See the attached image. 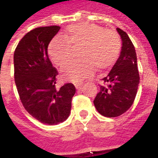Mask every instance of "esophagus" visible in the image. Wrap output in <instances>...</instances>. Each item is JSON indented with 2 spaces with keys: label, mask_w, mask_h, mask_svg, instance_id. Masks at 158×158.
I'll return each mask as SVG.
<instances>
[{
  "label": "esophagus",
  "mask_w": 158,
  "mask_h": 158,
  "mask_svg": "<svg viewBox=\"0 0 158 158\" xmlns=\"http://www.w3.org/2000/svg\"><path fill=\"white\" fill-rule=\"evenodd\" d=\"M73 85H74V86H75L76 89H79V88L82 86V83L81 82H74L73 83Z\"/></svg>",
  "instance_id": "obj_1"
}]
</instances>
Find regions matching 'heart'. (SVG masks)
Listing matches in <instances>:
<instances>
[{"mask_svg":"<svg viewBox=\"0 0 158 158\" xmlns=\"http://www.w3.org/2000/svg\"><path fill=\"white\" fill-rule=\"evenodd\" d=\"M62 38L49 43L47 52L56 66L64 65L71 57L72 48L81 46L80 61L71 62L62 70L63 79L73 82L81 81L91 76L96 69L103 70L115 62L121 51V39L113 29H104L92 23H78L62 31Z\"/></svg>","mask_w":158,"mask_h":158,"instance_id":"1","label":"heart"}]
</instances>
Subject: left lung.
Instances as JSON below:
<instances>
[{
	"label": "left lung",
	"instance_id": "8db88e82",
	"mask_svg": "<svg viewBox=\"0 0 158 158\" xmlns=\"http://www.w3.org/2000/svg\"><path fill=\"white\" fill-rule=\"evenodd\" d=\"M117 30L123 40L121 54L108 75L102 79L105 85L100 86L94 100L98 113L107 118L118 117L129 109L139 83L135 46L127 33L118 28Z\"/></svg>",
	"mask_w": 158,
	"mask_h": 158
}]
</instances>
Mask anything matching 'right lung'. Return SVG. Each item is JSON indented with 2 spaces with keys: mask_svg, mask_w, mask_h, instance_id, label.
I'll list each match as a JSON object with an SVG mask.
<instances>
[{
  "mask_svg": "<svg viewBox=\"0 0 158 158\" xmlns=\"http://www.w3.org/2000/svg\"><path fill=\"white\" fill-rule=\"evenodd\" d=\"M56 25L38 27L19 42L14 52V80L23 106L42 123L53 125L69 116L74 85L56 88L57 70L52 66L47 48L58 32Z\"/></svg>",
  "mask_w": 158,
  "mask_h": 158,
  "instance_id": "right-lung-1",
  "label": "right lung"
}]
</instances>
